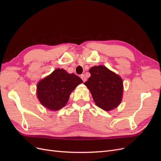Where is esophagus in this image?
Wrapping results in <instances>:
<instances>
[{"mask_svg": "<svg viewBox=\"0 0 161 161\" xmlns=\"http://www.w3.org/2000/svg\"><path fill=\"white\" fill-rule=\"evenodd\" d=\"M80 78H81L82 81H83V82H85L86 80V78L85 77V76L84 75H80Z\"/></svg>", "mask_w": 161, "mask_h": 161, "instance_id": "obj_1", "label": "esophagus"}]
</instances>
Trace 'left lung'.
Returning <instances> with one entry per match:
<instances>
[{
	"label": "left lung",
	"mask_w": 161,
	"mask_h": 161,
	"mask_svg": "<svg viewBox=\"0 0 161 161\" xmlns=\"http://www.w3.org/2000/svg\"><path fill=\"white\" fill-rule=\"evenodd\" d=\"M89 72L91 76L84 84L90 90L96 105L105 111L114 109L122 99V79L103 66L92 67Z\"/></svg>",
	"instance_id": "obj_1"
}]
</instances>
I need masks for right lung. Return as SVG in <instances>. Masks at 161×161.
<instances>
[{"mask_svg":"<svg viewBox=\"0 0 161 161\" xmlns=\"http://www.w3.org/2000/svg\"><path fill=\"white\" fill-rule=\"evenodd\" d=\"M82 82V79L76 75L58 69L38 82L37 97L46 108L59 110L66 104L70 92Z\"/></svg>","mask_w":161,"mask_h":161,"instance_id":"1","label":"right lung"}]
</instances>
